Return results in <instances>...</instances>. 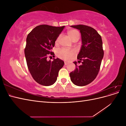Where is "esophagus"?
<instances>
[{
  "label": "esophagus",
  "mask_w": 126,
  "mask_h": 126,
  "mask_svg": "<svg viewBox=\"0 0 126 126\" xmlns=\"http://www.w3.org/2000/svg\"><path fill=\"white\" fill-rule=\"evenodd\" d=\"M68 63L66 62H64V65H67V64H68Z\"/></svg>",
  "instance_id": "1"
}]
</instances>
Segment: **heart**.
I'll use <instances>...</instances> for the list:
<instances>
[{
    "label": "heart",
    "mask_w": 126,
    "mask_h": 126,
    "mask_svg": "<svg viewBox=\"0 0 126 126\" xmlns=\"http://www.w3.org/2000/svg\"><path fill=\"white\" fill-rule=\"evenodd\" d=\"M67 34L70 38L73 41L76 38L79 37V33L78 31L75 29H70L67 32ZM58 39L57 40V41ZM75 54V51L74 50H68L67 49H60L57 52V55L61 58L66 60L69 59Z\"/></svg>",
    "instance_id": "b5f03b06"
}]
</instances>
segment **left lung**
<instances>
[{"instance_id": "left-lung-1", "label": "left lung", "mask_w": 126, "mask_h": 126, "mask_svg": "<svg viewBox=\"0 0 126 126\" xmlns=\"http://www.w3.org/2000/svg\"><path fill=\"white\" fill-rule=\"evenodd\" d=\"M70 27L79 30L82 43L77 56L78 62L82 61V64L78 66L77 62H74L76 67L70 73V79L74 85L84 86L93 81L99 71L104 54L102 39L96 30L91 27L83 25Z\"/></svg>"}]
</instances>
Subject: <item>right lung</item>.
<instances>
[{"label":"right lung","instance_id":"right-lung-1","mask_svg":"<svg viewBox=\"0 0 126 126\" xmlns=\"http://www.w3.org/2000/svg\"><path fill=\"white\" fill-rule=\"evenodd\" d=\"M65 26L55 27L47 25L38 26L27 37L25 55L30 74L39 84L49 86L56 81L63 61L57 58L47 60L55 41Z\"/></svg>","mask_w":126,"mask_h":126}]
</instances>
